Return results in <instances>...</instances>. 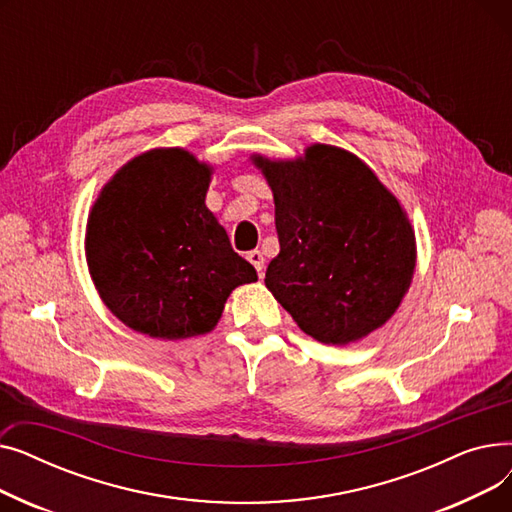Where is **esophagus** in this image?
I'll return each instance as SVG.
<instances>
[{
  "label": "esophagus",
  "mask_w": 512,
  "mask_h": 512,
  "mask_svg": "<svg viewBox=\"0 0 512 512\" xmlns=\"http://www.w3.org/2000/svg\"><path fill=\"white\" fill-rule=\"evenodd\" d=\"M247 259L253 263L257 274L263 276V270H265V257H263V253H261V251H251V253L247 255Z\"/></svg>",
  "instance_id": "obj_1"
}]
</instances>
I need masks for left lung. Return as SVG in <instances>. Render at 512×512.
Here are the masks:
<instances>
[{"mask_svg":"<svg viewBox=\"0 0 512 512\" xmlns=\"http://www.w3.org/2000/svg\"><path fill=\"white\" fill-rule=\"evenodd\" d=\"M274 193L280 253L265 286L317 342H357L409 292L417 242L409 215L363 159L313 143L294 159L253 153Z\"/></svg>","mask_w":512,"mask_h":512,"instance_id":"left-lung-1","label":"left lung"}]
</instances>
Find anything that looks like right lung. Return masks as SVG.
<instances>
[{
  "instance_id": "1",
  "label": "right lung",
  "mask_w": 512,
  "mask_h": 512,
  "mask_svg": "<svg viewBox=\"0 0 512 512\" xmlns=\"http://www.w3.org/2000/svg\"><path fill=\"white\" fill-rule=\"evenodd\" d=\"M213 168L182 147L149 149L99 191L85 255L101 301L124 326L161 340L211 332L230 292L257 282L207 209Z\"/></svg>"
}]
</instances>
